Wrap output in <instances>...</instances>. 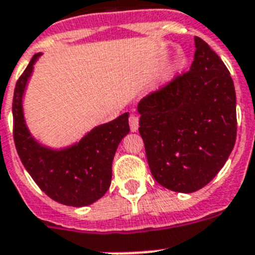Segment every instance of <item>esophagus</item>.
Returning a JSON list of instances; mask_svg holds the SVG:
<instances>
[{
    "label": "esophagus",
    "instance_id": "1",
    "mask_svg": "<svg viewBox=\"0 0 255 255\" xmlns=\"http://www.w3.org/2000/svg\"><path fill=\"white\" fill-rule=\"evenodd\" d=\"M129 128L132 132H136L138 129V118L136 115H130L129 117Z\"/></svg>",
    "mask_w": 255,
    "mask_h": 255
}]
</instances>
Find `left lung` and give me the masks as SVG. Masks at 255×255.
Returning a JSON list of instances; mask_svg holds the SVG:
<instances>
[{
	"instance_id": "obj_1",
	"label": "left lung",
	"mask_w": 255,
	"mask_h": 255,
	"mask_svg": "<svg viewBox=\"0 0 255 255\" xmlns=\"http://www.w3.org/2000/svg\"><path fill=\"white\" fill-rule=\"evenodd\" d=\"M194 61L138 103L140 132L152 177L177 192L198 191L213 180L236 141L234 81L220 56L195 37Z\"/></svg>"
}]
</instances>
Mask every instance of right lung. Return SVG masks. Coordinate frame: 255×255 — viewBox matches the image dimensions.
<instances>
[{"mask_svg": "<svg viewBox=\"0 0 255 255\" xmlns=\"http://www.w3.org/2000/svg\"><path fill=\"white\" fill-rule=\"evenodd\" d=\"M41 54L32 57L17 79L12 100L14 141L21 163L39 189L52 200L69 207H86L109 190L113 159L122 138L129 132L128 113L97 126L79 142L54 150L33 138L25 125L23 95L33 65Z\"/></svg>", "mask_w": 255, "mask_h": 255, "instance_id": "obj_1", "label": "right lung"}]
</instances>
